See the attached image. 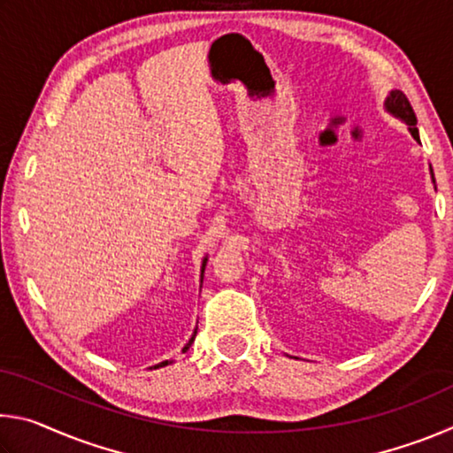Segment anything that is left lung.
Masks as SVG:
<instances>
[{"instance_id": "obj_1", "label": "left lung", "mask_w": 453, "mask_h": 453, "mask_svg": "<svg viewBox=\"0 0 453 453\" xmlns=\"http://www.w3.org/2000/svg\"><path fill=\"white\" fill-rule=\"evenodd\" d=\"M383 110H386L389 116H394V118H397L400 121H403V124L408 126L413 140L419 143V132H418V127H416V124H418L416 113H413L411 105L408 102V97H405L400 89L389 91L388 97H386V102H383ZM429 170H432V165H429ZM432 181L435 183L434 172H432Z\"/></svg>"}]
</instances>
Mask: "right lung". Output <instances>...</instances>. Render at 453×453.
Segmentation results:
<instances>
[{
  "instance_id": "add662e5",
  "label": "right lung",
  "mask_w": 453,
  "mask_h": 453,
  "mask_svg": "<svg viewBox=\"0 0 453 453\" xmlns=\"http://www.w3.org/2000/svg\"><path fill=\"white\" fill-rule=\"evenodd\" d=\"M205 264H208V256H205V257H203V262H202V275H199V278H202V283H203V272H205ZM199 288H202V286H199ZM196 334H197V332L191 334L189 342L186 343V346L181 348V354H186V351L191 348V343H194V340H196ZM172 362H173V359H164V362H159V364H156V365H151L150 370H157V367H165L167 364H172Z\"/></svg>"
}]
</instances>
